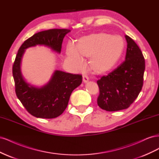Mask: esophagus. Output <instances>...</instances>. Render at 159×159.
Returning a JSON list of instances; mask_svg holds the SVG:
<instances>
[{
  "instance_id": "obj_1",
  "label": "esophagus",
  "mask_w": 159,
  "mask_h": 159,
  "mask_svg": "<svg viewBox=\"0 0 159 159\" xmlns=\"http://www.w3.org/2000/svg\"><path fill=\"white\" fill-rule=\"evenodd\" d=\"M83 81L84 82L87 83L89 81V77L87 75H83Z\"/></svg>"
}]
</instances>
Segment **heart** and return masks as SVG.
Returning a JSON list of instances; mask_svg holds the SVG:
<instances>
[{"label":"heart","mask_w":159,"mask_h":159,"mask_svg":"<svg viewBox=\"0 0 159 159\" xmlns=\"http://www.w3.org/2000/svg\"><path fill=\"white\" fill-rule=\"evenodd\" d=\"M118 37L106 34H98L85 36L78 45L70 44L67 50V60L76 68H82L84 56L91 57V64L95 71H103L109 69L121 56L123 43Z\"/></svg>","instance_id":"heart-1"}]
</instances>
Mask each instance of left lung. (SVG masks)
I'll list each match as a JSON object with an SVG mask.
<instances>
[{"label": "left lung", "mask_w": 159, "mask_h": 159, "mask_svg": "<svg viewBox=\"0 0 159 159\" xmlns=\"http://www.w3.org/2000/svg\"><path fill=\"white\" fill-rule=\"evenodd\" d=\"M127 43L125 60L97 83L99 88V107L107 111L128 108L142 89L145 61L132 38L125 35Z\"/></svg>", "instance_id": "1"}]
</instances>
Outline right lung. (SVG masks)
<instances>
[{"label": "right lung", "mask_w": 159, "mask_h": 159, "mask_svg": "<svg viewBox=\"0 0 159 159\" xmlns=\"http://www.w3.org/2000/svg\"><path fill=\"white\" fill-rule=\"evenodd\" d=\"M70 32L68 29H50L38 32L25 41L18 51L12 66L16 94L28 112L36 117L60 116L68 106L72 91L82 82V76L56 70L48 82L36 87L28 83L22 74V56L26 49L37 45L48 47L60 54L64 38Z\"/></svg>", "instance_id": "right-lung-1"}]
</instances>
